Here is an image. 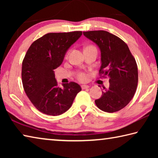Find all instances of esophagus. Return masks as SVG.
Listing matches in <instances>:
<instances>
[{
  "mask_svg": "<svg viewBox=\"0 0 158 158\" xmlns=\"http://www.w3.org/2000/svg\"><path fill=\"white\" fill-rule=\"evenodd\" d=\"M81 89L83 90H84V89H89V85H81Z\"/></svg>",
  "mask_w": 158,
  "mask_h": 158,
  "instance_id": "34e87169",
  "label": "esophagus"
}]
</instances>
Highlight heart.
<instances>
[{"mask_svg":"<svg viewBox=\"0 0 158 158\" xmlns=\"http://www.w3.org/2000/svg\"><path fill=\"white\" fill-rule=\"evenodd\" d=\"M77 79L81 81H85L87 80L88 76L87 74L84 73H80L77 74Z\"/></svg>","mask_w":158,"mask_h":158,"instance_id":"heart-1","label":"heart"}]
</instances>
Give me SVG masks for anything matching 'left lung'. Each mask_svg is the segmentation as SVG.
I'll return each instance as SVG.
<instances>
[{
	"instance_id": "1",
	"label": "left lung",
	"mask_w": 158,
	"mask_h": 158,
	"mask_svg": "<svg viewBox=\"0 0 158 158\" xmlns=\"http://www.w3.org/2000/svg\"><path fill=\"white\" fill-rule=\"evenodd\" d=\"M101 51L100 77H109V89H104L101 98L95 100L98 107L108 113L123 109L135 94L138 69L135 58L125 42L105 31L84 32Z\"/></svg>"
}]
</instances>
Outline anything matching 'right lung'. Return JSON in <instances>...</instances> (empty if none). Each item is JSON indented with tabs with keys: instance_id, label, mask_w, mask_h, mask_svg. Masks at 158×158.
Returning <instances> with one entry per match:
<instances>
[{
	"instance_id": "1",
	"label": "right lung",
	"mask_w": 158,
	"mask_h": 158,
	"mask_svg": "<svg viewBox=\"0 0 158 158\" xmlns=\"http://www.w3.org/2000/svg\"><path fill=\"white\" fill-rule=\"evenodd\" d=\"M81 35V31L49 33L28 48L22 62L23 87L31 103L42 113L50 116L63 114L81 90L80 85L73 81L60 88L54 74L67 50Z\"/></svg>"
}]
</instances>
